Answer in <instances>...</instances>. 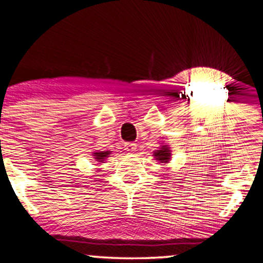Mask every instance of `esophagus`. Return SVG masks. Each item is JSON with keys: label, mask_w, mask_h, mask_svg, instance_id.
Wrapping results in <instances>:
<instances>
[{"label": "esophagus", "mask_w": 263, "mask_h": 263, "mask_svg": "<svg viewBox=\"0 0 263 263\" xmlns=\"http://www.w3.org/2000/svg\"><path fill=\"white\" fill-rule=\"evenodd\" d=\"M136 148H137V144L136 143H131V142H128V143L125 144V149L127 151L128 153H134Z\"/></svg>", "instance_id": "1"}]
</instances>
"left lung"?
<instances>
[{"label": "left lung", "mask_w": 263, "mask_h": 263, "mask_svg": "<svg viewBox=\"0 0 263 263\" xmlns=\"http://www.w3.org/2000/svg\"><path fill=\"white\" fill-rule=\"evenodd\" d=\"M153 157L156 158V161L161 163H170L172 158V151L171 147L168 144H162L158 149L153 152Z\"/></svg>", "instance_id": "1"}]
</instances>
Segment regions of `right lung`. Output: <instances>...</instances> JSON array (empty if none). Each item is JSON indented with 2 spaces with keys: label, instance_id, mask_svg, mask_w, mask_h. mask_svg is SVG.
I'll use <instances>...</instances> for the list:
<instances>
[{
  "label": "right lung",
  "instance_id": "add662e5",
  "mask_svg": "<svg viewBox=\"0 0 263 263\" xmlns=\"http://www.w3.org/2000/svg\"><path fill=\"white\" fill-rule=\"evenodd\" d=\"M110 155H111V151H98V152L92 153V157L96 162L104 163L105 159H106L107 157H110Z\"/></svg>",
  "mask_w": 263,
  "mask_h": 263
}]
</instances>
